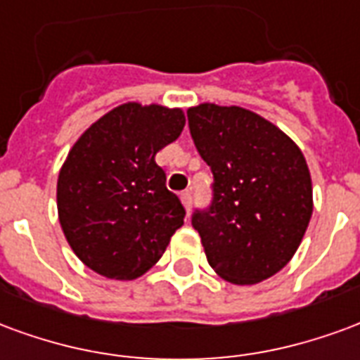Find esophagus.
Here are the masks:
<instances>
[{"mask_svg": "<svg viewBox=\"0 0 360 360\" xmlns=\"http://www.w3.org/2000/svg\"><path fill=\"white\" fill-rule=\"evenodd\" d=\"M180 199H182V203H184V207H186V211L190 212L191 201H193V198H191V191H182V193H180Z\"/></svg>", "mask_w": 360, "mask_h": 360, "instance_id": "1", "label": "esophagus"}]
</instances>
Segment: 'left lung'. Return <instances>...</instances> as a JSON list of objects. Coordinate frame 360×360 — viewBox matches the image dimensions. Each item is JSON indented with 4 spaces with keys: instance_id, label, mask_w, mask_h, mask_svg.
<instances>
[{
    "instance_id": "8db88e82",
    "label": "left lung",
    "mask_w": 360,
    "mask_h": 360,
    "mask_svg": "<svg viewBox=\"0 0 360 360\" xmlns=\"http://www.w3.org/2000/svg\"><path fill=\"white\" fill-rule=\"evenodd\" d=\"M188 124L212 170L211 203L191 214L207 261L232 284L263 282L290 263L313 214L305 157L280 128L241 107H191Z\"/></svg>"
}]
</instances>
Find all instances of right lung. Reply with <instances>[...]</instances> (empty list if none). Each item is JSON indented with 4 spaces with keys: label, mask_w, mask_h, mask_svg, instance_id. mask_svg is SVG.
Masks as SVG:
<instances>
[{
    "label": "right lung",
    "mask_w": 360,
    "mask_h": 360,
    "mask_svg": "<svg viewBox=\"0 0 360 360\" xmlns=\"http://www.w3.org/2000/svg\"><path fill=\"white\" fill-rule=\"evenodd\" d=\"M184 124L180 109L124 103L70 149L57 180L59 222L76 257L97 274L141 276L184 224L182 201L155 162Z\"/></svg>",
    "instance_id": "add662e5"
}]
</instances>
